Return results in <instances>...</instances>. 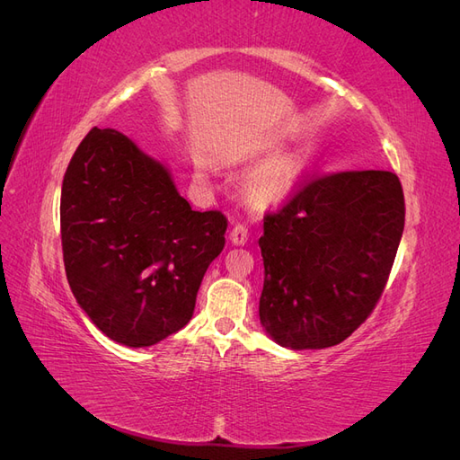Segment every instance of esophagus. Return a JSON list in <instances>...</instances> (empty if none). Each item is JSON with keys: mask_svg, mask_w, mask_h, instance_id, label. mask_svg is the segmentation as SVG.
Listing matches in <instances>:
<instances>
[{"mask_svg": "<svg viewBox=\"0 0 460 460\" xmlns=\"http://www.w3.org/2000/svg\"><path fill=\"white\" fill-rule=\"evenodd\" d=\"M230 240L235 245H243L249 240V230L245 225H235L230 232Z\"/></svg>", "mask_w": 460, "mask_h": 460, "instance_id": "1", "label": "esophagus"}]
</instances>
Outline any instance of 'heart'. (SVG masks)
<instances>
[{"label": "heart", "instance_id": "obj_1", "mask_svg": "<svg viewBox=\"0 0 460 460\" xmlns=\"http://www.w3.org/2000/svg\"><path fill=\"white\" fill-rule=\"evenodd\" d=\"M199 169H203L201 163ZM297 172L299 164L294 157H280L269 163L247 180V201L259 208L282 201L289 193L291 186H294Z\"/></svg>", "mask_w": 460, "mask_h": 460}]
</instances>
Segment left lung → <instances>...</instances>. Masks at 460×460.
Returning <instances> with one entry per match:
<instances>
[{
    "instance_id": "8db88e82",
    "label": "left lung",
    "mask_w": 460,
    "mask_h": 460,
    "mask_svg": "<svg viewBox=\"0 0 460 460\" xmlns=\"http://www.w3.org/2000/svg\"><path fill=\"white\" fill-rule=\"evenodd\" d=\"M405 228L395 172L305 176L259 238L261 324L289 349L341 343L380 301Z\"/></svg>"
}]
</instances>
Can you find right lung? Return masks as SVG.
<instances>
[{
  "label": "right lung",
  "mask_w": 460,
  "mask_h": 460,
  "mask_svg": "<svg viewBox=\"0 0 460 460\" xmlns=\"http://www.w3.org/2000/svg\"><path fill=\"white\" fill-rule=\"evenodd\" d=\"M226 226L220 211H191L169 171L117 130L92 128L66 166V280L92 323L117 343L149 347L190 323Z\"/></svg>",
  "instance_id": "1"
}]
</instances>
